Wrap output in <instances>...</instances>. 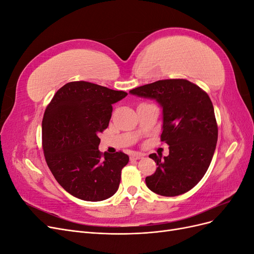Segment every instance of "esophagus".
<instances>
[{
  "instance_id": "obj_1",
  "label": "esophagus",
  "mask_w": 254,
  "mask_h": 254,
  "mask_svg": "<svg viewBox=\"0 0 254 254\" xmlns=\"http://www.w3.org/2000/svg\"><path fill=\"white\" fill-rule=\"evenodd\" d=\"M143 157H144L143 153L134 152V153H132L131 157H130V159H131V160H139V159H141V158H143Z\"/></svg>"
}]
</instances>
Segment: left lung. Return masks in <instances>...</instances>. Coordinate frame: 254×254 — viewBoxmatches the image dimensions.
<instances>
[{
    "mask_svg": "<svg viewBox=\"0 0 254 254\" xmlns=\"http://www.w3.org/2000/svg\"><path fill=\"white\" fill-rule=\"evenodd\" d=\"M150 98L162 108L161 141L170 155L151 153L156 173L146 177L147 188L161 196L187 193L202 179L216 148L218 128L211 99L203 90L187 79H164L129 91Z\"/></svg>",
    "mask_w": 254,
    "mask_h": 254,
    "instance_id": "8db88e82",
    "label": "left lung"
}]
</instances>
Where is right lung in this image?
<instances>
[{"label":"right lung","mask_w":254,"mask_h":254,"mask_svg":"<svg viewBox=\"0 0 254 254\" xmlns=\"http://www.w3.org/2000/svg\"><path fill=\"white\" fill-rule=\"evenodd\" d=\"M87 81L68 82L47 107L42 121L45 161L68 194L86 201H102L119 189L126 153L99 151L98 134L108 127L112 105L126 97Z\"/></svg>","instance_id":"1"}]
</instances>
